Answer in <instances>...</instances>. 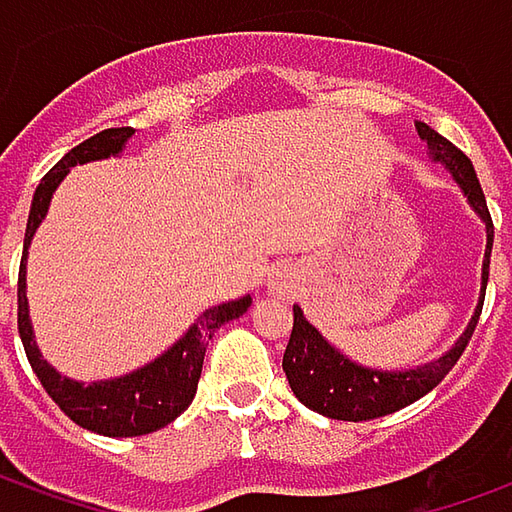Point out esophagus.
Returning a JSON list of instances; mask_svg holds the SVG:
<instances>
[{
    "label": "esophagus",
    "mask_w": 512,
    "mask_h": 512,
    "mask_svg": "<svg viewBox=\"0 0 512 512\" xmlns=\"http://www.w3.org/2000/svg\"><path fill=\"white\" fill-rule=\"evenodd\" d=\"M274 291H277V294H285V291H288L285 274H277V277H274Z\"/></svg>",
    "instance_id": "1"
}]
</instances>
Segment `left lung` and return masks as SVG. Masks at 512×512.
I'll use <instances>...</instances> for the list:
<instances>
[{
    "label": "left lung",
    "mask_w": 512,
    "mask_h": 512,
    "mask_svg": "<svg viewBox=\"0 0 512 512\" xmlns=\"http://www.w3.org/2000/svg\"><path fill=\"white\" fill-rule=\"evenodd\" d=\"M415 128L420 139L429 145L431 159L440 162L454 176V182L460 184L462 196L468 198L471 210L482 218L485 232H488L479 302H476L474 316H471L468 328L462 330L460 339L451 344L443 356L434 358L429 364H420L415 370H373V367L356 364L353 358L344 356L339 347H333L305 319L300 305H294V328H291V339H288L283 356L285 378H288L291 392L300 398V403H305L308 409H314L319 415L333 417V420H353V423L356 420H373V417L392 415L403 406L415 403L417 398H423L460 361L462 350L471 342V333H474L479 314H482L485 288H488L490 249H493V221H490L488 201H485V193L479 187L471 159L426 123H415Z\"/></svg>",
    "instance_id": "1"
}]
</instances>
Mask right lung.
<instances>
[{
	"label": "right lung",
	"instance_id": "add662e5",
	"mask_svg": "<svg viewBox=\"0 0 512 512\" xmlns=\"http://www.w3.org/2000/svg\"><path fill=\"white\" fill-rule=\"evenodd\" d=\"M131 137H134L131 125L106 128L81 142L78 148H72L41 179L33 193L30 215H27L22 266H19V336H22L27 361H30L33 373L38 375L41 387L47 389V395L61 406V412L83 429L97 431L103 437H139V434H151V431L165 429L168 423H173L196 398L201 364H204V353H207L212 333L221 325H227L229 319L246 314L252 305L249 294L232 302L212 305L184 330L182 339L170 344L162 356L148 361L145 367H137V370L117 375V378H106V381H92V384L72 381L69 375L58 373L50 361L41 356L33 322H30V305H27V249L33 243L38 224L50 210L52 193L64 182L69 168L120 156L125 142Z\"/></svg>",
	"mask_w": 512,
	"mask_h": 512
}]
</instances>
